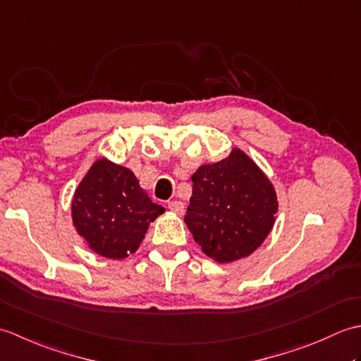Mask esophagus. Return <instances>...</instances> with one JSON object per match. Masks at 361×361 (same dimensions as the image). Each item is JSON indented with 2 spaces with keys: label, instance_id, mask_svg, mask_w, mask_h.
Returning <instances> with one entry per match:
<instances>
[{
  "label": "esophagus",
  "instance_id": "obj_1",
  "mask_svg": "<svg viewBox=\"0 0 361 361\" xmlns=\"http://www.w3.org/2000/svg\"><path fill=\"white\" fill-rule=\"evenodd\" d=\"M167 208L171 212L176 214V216H183V212H185V204L181 202H169Z\"/></svg>",
  "mask_w": 361,
  "mask_h": 361
}]
</instances>
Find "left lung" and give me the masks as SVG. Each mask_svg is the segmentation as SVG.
Returning a JSON list of instances; mask_svg holds the SVG:
<instances>
[{
  "label": "left lung",
  "instance_id": "left-lung-1",
  "mask_svg": "<svg viewBox=\"0 0 361 361\" xmlns=\"http://www.w3.org/2000/svg\"><path fill=\"white\" fill-rule=\"evenodd\" d=\"M185 224L206 256L229 264L252 255L271 233L278 195L270 178L240 149L192 175Z\"/></svg>",
  "mask_w": 361,
  "mask_h": 361
}]
</instances>
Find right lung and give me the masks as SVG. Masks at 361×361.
Masks as SVG:
<instances>
[{
    "mask_svg": "<svg viewBox=\"0 0 361 361\" xmlns=\"http://www.w3.org/2000/svg\"><path fill=\"white\" fill-rule=\"evenodd\" d=\"M164 212L128 167L97 158L71 202L75 231L96 255L122 260L140 248L149 225Z\"/></svg>",
    "mask_w": 361,
    "mask_h": 361,
    "instance_id": "add662e5",
    "label": "right lung"
}]
</instances>
